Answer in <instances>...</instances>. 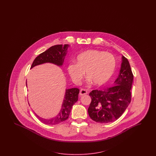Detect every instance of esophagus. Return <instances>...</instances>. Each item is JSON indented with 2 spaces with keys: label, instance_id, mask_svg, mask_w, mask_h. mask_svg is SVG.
<instances>
[{
  "label": "esophagus",
  "instance_id": "1",
  "mask_svg": "<svg viewBox=\"0 0 156 156\" xmlns=\"http://www.w3.org/2000/svg\"><path fill=\"white\" fill-rule=\"evenodd\" d=\"M87 93V91L85 89H81L80 92V95L82 96V95H84L86 94Z\"/></svg>",
  "mask_w": 156,
  "mask_h": 156
}]
</instances>
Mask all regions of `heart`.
Instances as JSON below:
<instances>
[{
    "mask_svg": "<svg viewBox=\"0 0 156 156\" xmlns=\"http://www.w3.org/2000/svg\"><path fill=\"white\" fill-rule=\"evenodd\" d=\"M115 67L116 61L112 54L97 50H89L79 54L76 58V64H70L67 71L76 84L80 83L85 73L89 83L101 86L110 80Z\"/></svg>",
    "mask_w": 156,
    "mask_h": 156,
    "instance_id": "b5f03b06",
    "label": "heart"
}]
</instances>
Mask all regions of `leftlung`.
Returning a JSON list of instances; mask_svg holds the SVG:
<instances>
[{
    "instance_id": "8db88e82",
    "label": "left lung",
    "mask_w": 156,
    "mask_h": 156,
    "mask_svg": "<svg viewBox=\"0 0 156 156\" xmlns=\"http://www.w3.org/2000/svg\"><path fill=\"white\" fill-rule=\"evenodd\" d=\"M121 58L120 70L113 86L106 90H93L89 94L91 102L88 113L97 122H112L117 120L130 103L133 75L128 59L123 55Z\"/></svg>"
}]
</instances>
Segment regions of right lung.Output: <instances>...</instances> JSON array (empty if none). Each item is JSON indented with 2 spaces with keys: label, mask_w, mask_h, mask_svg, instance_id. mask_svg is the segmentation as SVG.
<instances>
[{
  "label": "right lung",
  "mask_w": 156,
  "mask_h": 156,
  "mask_svg": "<svg viewBox=\"0 0 156 156\" xmlns=\"http://www.w3.org/2000/svg\"><path fill=\"white\" fill-rule=\"evenodd\" d=\"M70 46V45L69 44H58L50 47L44 52L41 53L38 57H36L31 69L35 66L46 63H52L59 67H62L63 65L68 48ZM26 86H27V80ZM79 93L80 90L77 88L66 89L62 104L61 109L59 113L55 117L50 119H45L39 117L36 113H35V115L42 122L47 125H56L65 121L69 118L73 106L77 102Z\"/></svg>",
  "instance_id": "obj_1"
}]
</instances>
